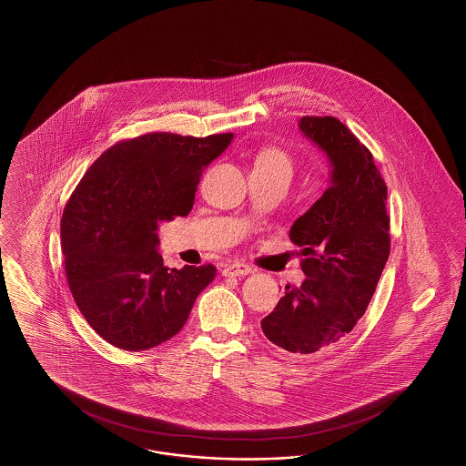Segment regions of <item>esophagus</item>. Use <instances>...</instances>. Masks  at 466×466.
<instances>
[{"instance_id": "1", "label": "esophagus", "mask_w": 466, "mask_h": 466, "mask_svg": "<svg viewBox=\"0 0 466 466\" xmlns=\"http://www.w3.org/2000/svg\"><path fill=\"white\" fill-rule=\"evenodd\" d=\"M222 273H224V277H246V275L253 273V268L244 263H230V265H227Z\"/></svg>"}]
</instances>
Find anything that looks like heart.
<instances>
[{"mask_svg": "<svg viewBox=\"0 0 466 466\" xmlns=\"http://www.w3.org/2000/svg\"><path fill=\"white\" fill-rule=\"evenodd\" d=\"M254 166H277V167H285L287 170L292 169L290 158L283 154L279 148H265L256 157Z\"/></svg>", "mask_w": 466, "mask_h": 466, "instance_id": "heart-1", "label": "heart"}]
</instances>
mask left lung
Wrapping results in <instances>:
<instances>
[{
  "label": "left lung",
  "instance_id": "1",
  "mask_svg": "<svg viewBox=\"0 0 466 466\" xmlns=\"http://www.w3.org/2000/svg\"><path fill=\"white\" fill-rule=\"evenodd\" d=\"M329 164V183L289 238L302 248L306 279L261 319L265 337L296 355L319 352L362 318L390 256L388 187L370 152L337 117L299 119Z\"/></svg>",
  "mask_w": 466,
  "mask_h": 466
}]
</instances>
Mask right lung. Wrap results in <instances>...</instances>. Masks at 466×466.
Listing matches in <instances>:
<instances>
[{
  "label": "right lung",
  "mask_w": 466,
  "mask_h": 466,
  "mask_svg": "<svg viewBox=\"0 0 466 466\" xmlns=\"http://www.w3.org/2000/svg\"><path fill=\"white\" fill-rule=\"evenodd\" d=\"M232 140L148 133L116 143L71 195L61 218L66 279L86 323L114 347L138 352L172 339L215 279L213 265L164 267L157 230L191 212L201 170Z\"/></svg>",
  "instance_id": "1"
}]
</instances>
